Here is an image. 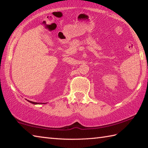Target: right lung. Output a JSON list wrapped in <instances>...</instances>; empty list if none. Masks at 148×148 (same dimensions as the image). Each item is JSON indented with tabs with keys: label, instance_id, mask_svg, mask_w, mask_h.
<instances>
[{
	"label": "right lung",
	"instance_id": "add662e5",
	"mask_svg": "<svg viewBox=\"0 0 148 148\" xmlns=\"http://www.w3.org/2000/svg\"><path fill=\"white\" fill-rule=\"evenodd\" d=\"M29 102L33 103V104H39V103H37V102H32V101H30V100H28Z\"/></svg>",
	"mask_w": 148,
	"mask_h": 148
}]
</instances>
